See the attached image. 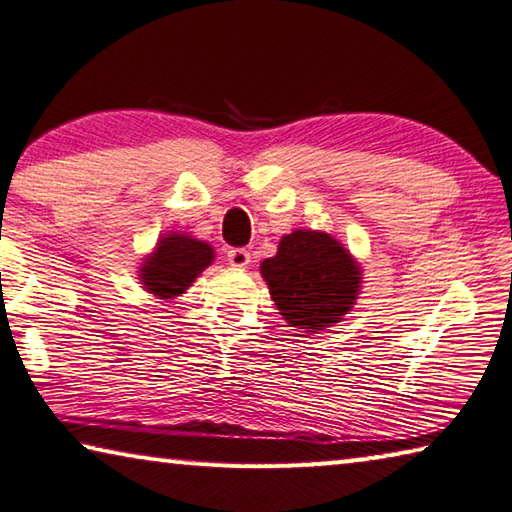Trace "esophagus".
Returning <instances> with one entry per match:
<instances>
[{
    "label": "esophagus",
    "instance_id": "1",
    "mask_svg": "<svg viewBox=\"0 0 512 512\" xmlns=\"http://www.w3.org/2000/svg\"><path fill=\"white\" fill-rule=\"evenodd\" d=\"M228 262L237 268H246L250 264V253L246 248H232L228 250Z\"/></svg>",
    "mask_w": 512,
    "mask_h": 512
}]
</instances>
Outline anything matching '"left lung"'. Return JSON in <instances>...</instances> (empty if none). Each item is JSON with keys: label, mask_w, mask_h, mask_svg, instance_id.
I'll return each mask as SVG.
<instances>
[{"label": "left lung", "mask_w": 512, "mask_h": 512, "mask_svg": "<svg viewBox=\"0 0 512 512\" xmlns=\"http://www.w3.org/2000/svg\"><path fill=\"white\" fill-rule=\"evenodd\" d=\"M271 298L291 327L323 329L348 314L361 273L339 241L314 230L282 237L277 255L262 262Z\"/></svg>", "instance_id": "left-lung-1"}]
</instances>
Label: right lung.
Listing matches in <instances>:
<instances>
[{"instance_id":"add662e5","label":"right lung","mask_w":512,"mask_h":512,"mask_svg":"<svg viewBox=\"0 0 512 512\" xmlns=\"http://www.w3.org/2000/svg\"><path fill=\"white\" fill-rule=\"evenodd\" d=\"M214 250L205 241H198L185 235L164 237L155 253L142 266V282L146 291L158 298H173L185 293L198 273L212 264Z\"/></svg>"}]
</instances>
